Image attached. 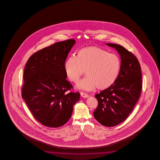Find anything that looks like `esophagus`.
<instances>
[{
  "label": "esophagus",
  "mask_w": 160,
  "mask_h": 160,
  "mask_svg": "<svg viewBox=\"0 0 160 160\" xmlns=\"http://www.w3.org/2000/svg\"><path fill=\"white\" fill-rule=\"evenodd\" d=\"M80 94H81L82 97H83V98H87L89 97L88 95L86 93H84V92H81L80 93Z\"/></svg>",
  "instance_id": "1"
}]
</instances>
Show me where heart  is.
Instances as JSON below:
<instances>
[{"mask_svg": "<svg viewBox=\"0 0 160 160\" xmlns=\"http://www.w3.org/2000/svg\"><path fill=\"white\" fill-rule=\"evenodd\" d=\"M121 65L118 55L91 46L80 50L77 58H68L64 63V71L68 78L74 83L78 81L86 71L87 77L79 82L77 87L89 91L97 87L106 89L114 84Z\"/></svg>", "mask_w": 160, "mask_h": 160, "instance_id": "1", "label": "heart"}]
</instances>
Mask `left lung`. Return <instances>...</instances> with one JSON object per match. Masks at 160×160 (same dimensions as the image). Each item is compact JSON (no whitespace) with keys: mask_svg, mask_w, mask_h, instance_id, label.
Here are the masks:
<instances>
[{"mask_svg":"<svg viewBox=\"0 0 160 160\" xmlns=\"http://www.w3.org/2000/svg\"><path fill=\"white\" fill-rule=\"evenodd\" d=\"M106 45L117 50L122 65L114 84L95 95L98 106L93 115L101 124L111 127L124 122L132 112L140 97L142 81L137 58L120 45Z\"/></svg>","mask_w":160,"mask_h":160,"instance_id":"8db88e82","label":"left lung"}]
</instances>
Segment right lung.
<instances>
[{
  "label": "right lung",
  "instance_id": "right-lung-1",
  "mask_svg": "<svg viewBox=\"0 0 160 160\" xmlns=\"http://www.w3.org/2000/svg\"><path fill=\"white\" fill-rule=\"evenodd\" d=\"M76 43L73 39L58 42L34 53L23 73L22 97L36 119L48 127L58 128L71 118L79 92L66 79L64 63Z\"/></svg>",
  "mask_w": 160,
  "mask_h": 160
}]
</instances>
